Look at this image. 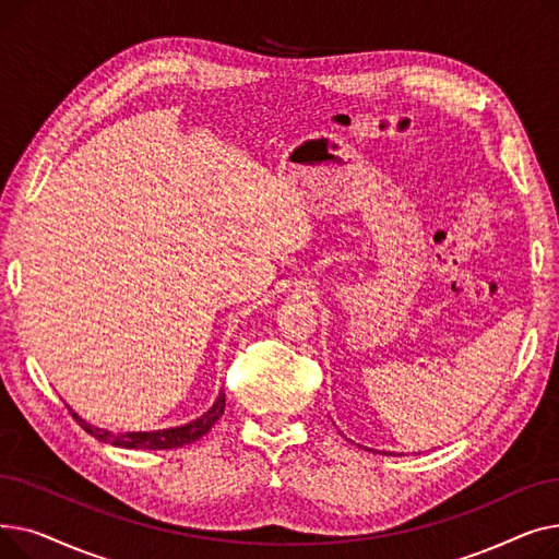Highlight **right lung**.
<instances>
[{
  "instance_id": "add662e5",
  "label": "right lung",
  "mask_w": 559,
  "mask_h": 559,
  "mask_svg": "<svg viewBox=\"0 0 559 559\" xmlns=\"http://www.w3.org/2000/svg\"><path fill=\"white\" fill-rule=\"evenodd\" d=\"M224 407H226V399L224 392L217 396V401L213 403V407L209 413H203L199 419L183 424V426H176V428H165V430H150V432H110L97 426H91L87 421H83L76 413H72V417L79 421V426L91 432L93 437L102 439L106 444L112 447H122V449H146V451H165V449H179L186 444L197 442L199 437H203L209 432L215 421L224 415Z\"/></svg>"
}]
</instances>
